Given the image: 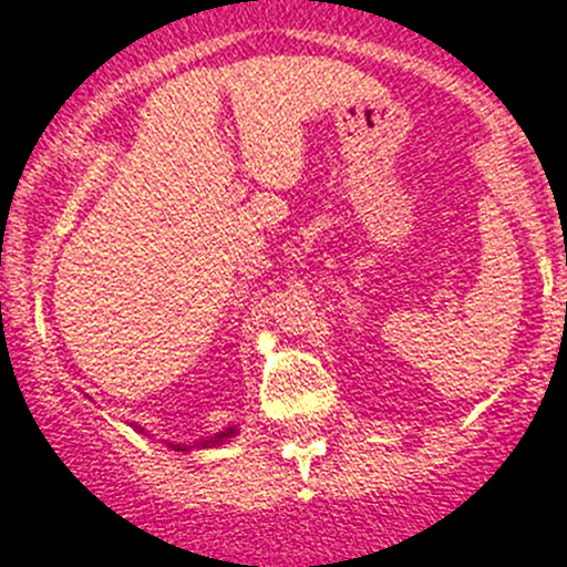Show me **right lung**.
<instances>
[{
  "instance_id": "add662e5",
  "label": "right lung",
  "mask_w": 567,
  "mask_h": 567,
  "mask_svg": "<svg viewBox=\"0 0 567 567\" xmlns=\"http://www.w3.org/2000/svg\"><path fill=\"white\" fill-rule=\"evenodd\" d=\"M231 435H237V427H228V430H223V433H217L215 439L200 441V446H217V444H223V441L231 439ZM171 446H173V450H176V452H187V446H182V444H171Z\"/></svg>"
}]
</instances>
